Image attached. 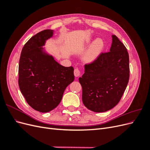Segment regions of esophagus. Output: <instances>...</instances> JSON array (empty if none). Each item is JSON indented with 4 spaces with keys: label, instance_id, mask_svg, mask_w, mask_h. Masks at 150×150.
<instances>
[{
    "label": "esophagus",
    "instance_id": "34e87169",
    "mask_svg": "<svg viewBox=\"0 0 150 150\" xmlns=\"http://www.w3.org/2000/svg\"><path fill=\"white\" fill-rule=\"evenodd\" d=\"M74 74L76 77H78L81 74V71L79 68H76L74 70Z\"/></svg>",
    "mask_w": 150,
    "mask_h": 150
}]
</instances>
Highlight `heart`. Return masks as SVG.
<instances>
[{
  "label": "heart",
  "mask_w": 150,
  "mask_h": 150,
  "mask_svg": "<svg viewBox=\"0 0 150 150\" xmlns=\"http://www.w3.org/2000/svg\"><path fill=\"white\" fill-rule=\"evenodd\" d=\"M104 46V42L101 39H97L93 43L84 59L86 62H92L98 57Z\"/></svg>",
  "instance_id": "heart-1"
}]
</instances>
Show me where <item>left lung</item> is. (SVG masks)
Returning <instances> with one entry per match:
<instances>
[{"instance_id":"obj_1","label":"left lung","mask_w":150,"mask_h":150,"mask_svg":"<svg viewBox=\"0 0 150 150\" xmlns=\"http://www.w3.org/2000/svg\"><path fill=\"white\" fill-rule=\"evenodd\" d=\"M112 38L110 51L101 52L94 61L86 64L84 74L79 78L83 104L94 112H105L114 108L129 81L127 49L115 35Z\"/></svg>"}]
</instances>
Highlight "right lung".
<instances>
[{"label":"right lung","instance_id":"add662e5","mask_svg":"<svg viewBox=\"0 0 150 150\" xmlns=\"http://www.w3.org/2000/svg\"><path fill=\"white\" fill-rule=\"evenodd\" d=\"M53 30L46 29L33 36L22 48L19 64V88L34 110L47 112L60 103L67 86L74 80V67H64L42 51Z\"/></svg>","mask_w":150,"mask_h":150}]
</instances>
